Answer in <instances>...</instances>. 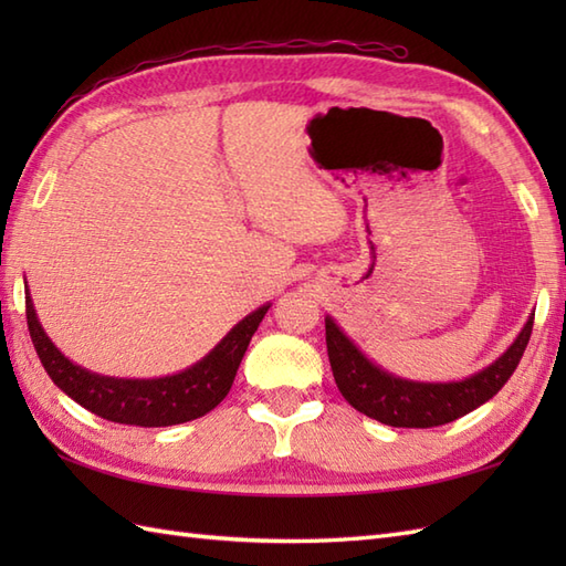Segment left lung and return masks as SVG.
Here are the masks:
<instances>
[{
	"mask_svg": "<svg viewBox=\"0 0 566 566\" xmlns=\"http://www.w3.org/2000/svg\"><path fill=\"white\" fill-rule=\"evenodd\" d=\"M533 318L527 316L525 326L515 340L503 350L494 363L457 381H418L394 375L375 359H369L353 338L326 316V345L335 384L345 401L359 413L379 420L391 428H436L452 423L467 416L491 396L501 391L503 384L518 367L521 357L531 340Z\"/></svg>",
	"mask_w": 566,
	"mask_h": 566,
	"instance_id": "8db88e82",
	"label": "left lung"
}]
</instances>
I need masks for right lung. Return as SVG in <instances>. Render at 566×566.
Segmentation results:
<instances>
[{"label": "right lung", "instance_id": "1", "mask_svg": "<svg viewBox=\"0 0 566 566\" xmlns=\"http://www.w3.org/2000/svg\"><path fill=\"white\" fill-rule=\"evenodd\" d=\"M23 292H27V321L33 347L55 387L63 389L72 401H77L94 416H102L112 423L140 428L187 423V420L201 418L219 406L233 387L235 371L248 350L250 338L272 306L262 304L260 308L250 311L199 363L189 365L187 369L153 379H126L97 375V371L72 363L70 357L60 353V347L48 338L41 326L27 282H23Z\"/></svg>", "mask_w": 566, "mask_h": 566}]
</instances>
